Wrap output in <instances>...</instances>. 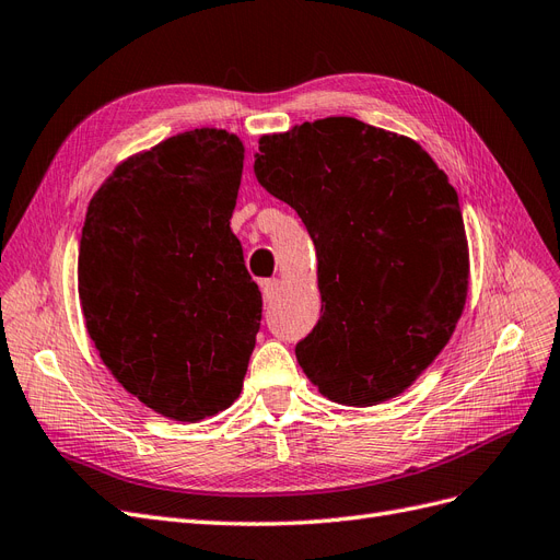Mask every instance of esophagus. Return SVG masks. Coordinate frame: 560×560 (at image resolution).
Wrapping results in <instances>:
<instances>
[{"label":"esophagus","mask_w":560,"mask_h":560,"mask_svg":"<svg viewBox=\"0 0 560 560\" xmlns=\"http://www.w3.org/2000/svg\"><path fill=\"white\" fill-rule=\"evenodd\" d=\"M278 290H280V280H276V278L261 282V294H264V301H266V303H273V301H276Z\"/></svg>","instance_id":"esophagus-1"}]
</instances>
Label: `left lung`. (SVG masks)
<instances>
[{
	"label": "left lung",
	"instance_id": "1",
	"mask_svg": "<svg viewBox=\"0 0 560 560\" xmlns=\"http://www.w3.org/2000/svg\"><path fill=\"white\" fill-rule=\"evenodd\" d=\"M254 175L317 249L322 315L296 343L303 374L346 406L401 395L467 299L469 247L446 173L411 138L329 116L261 135Z\"/></svg>",
	"mask_w": 560,
	"mask_h": 560
}]
</instances>
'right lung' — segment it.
Returning a JSON list of instances; mask_svg holds the SVG:
<instances>
[{"label": "right lung", "instance_id": "obj_1", "mask_svg": "<svg viewBox=\"0 0 560 560\" xmlns=\"http://www.w3.org/2000/svg\"><path fill=\"white\" fill-rule=\"evenodd\" d=\"M238 135L196 128L140 151L89 202L79 299L100 360L156 413L198 422L238 399L261 322L231 214Z\"/></svg>", "mask_w": 560, "mask_h": 560}]
</instances>
